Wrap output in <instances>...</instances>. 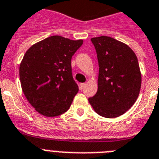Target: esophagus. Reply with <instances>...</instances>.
<instances>
[{"instance_id":"esophagus-1","label":"esophagus","mask_w":159,"mask_h":159,"mask_svg":"<svg viewBox=\"0 0 159 159\" xmlns=\"http://www.w3.org/2000/svg\"><path fill=\"white\" fill-rule=\"evenodd\" d=\"M85 85H86L85 83H81V84H80V89H83V88L85 86Z\"/></svg>"}]
</instances>
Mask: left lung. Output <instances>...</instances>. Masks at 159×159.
<instances>
[{"label": "left lung", "mask_w": 159, "mask_h": 159, "mask_svg": "<svg viewBox=\"0 0 159 159\" xmlns=\"http://www.w3.org/2000/svg\"><path fill=\"white\" fill-rule=\"evenodd\" d=\"M99 66L98 91L89 98L95 112L114 118L125 114L137 100L142 74L136 54L123 42L107 36L91 38Z\"/></svg>", "instance_id": "8db88e82"}]
</instances>
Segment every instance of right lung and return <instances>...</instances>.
Listing matches in <instances>:
<instances>
[{
    "label": "right lung",
    "instance_id": "add662e5",
    "mask_svg": "<svg viewBox=\"0 0 159 159\" xmlns=\"http://www.w3.org/2000/svg\"><path fill=\"white\" fill-rule=\"evenodd\" d=\"M83 40L51 36L32 45L19 68L22 91L41 115L56 117L70 109L78 86L72 76V56Z\"/></svg>",
    "mask_w": 159,
    "mask_h": 159
}]
</instances>
